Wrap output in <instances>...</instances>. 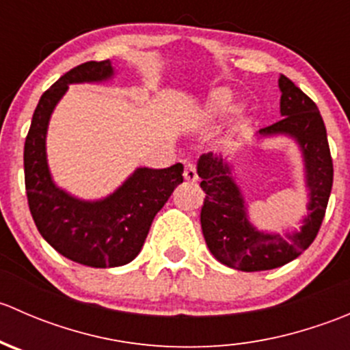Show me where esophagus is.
Masks as SVG:
<instances>
[{
  "label": "esophagus",
  "instance_id": "1",
  "mask_svg": "<svg viewBox=\"0 0 350 350\" xmlns=\"http://www.w3.org/2000/svg\"><path fill=\"white\" fill-rule=\"evenodd\" d=\"M183 176H185V179L188 183H195L198 179V174H196V167L193 162H188V164L185 165V172H183Z\"/></svg>",
  "mask_w": 350,
  "mask_h": 350
}]
</instances>
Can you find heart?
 Returning a JSON list of instances; mask_svg holds the SVG:
<instances>
[{
    "label": "heart",
    "mask_w": 350,
    "mask_h": 350,
    "mask_svg": "<svg viewBox=\"0 0 350 350\" xmlns=\"http://www.w3.org/2000/svg\"><path fill=\"white\" fill-rule=\"evenodd\" d=\"M234 108V96L228 90H215L208 100V113L215 116L227 115Z\"/></svg>",
    "instance_id": "b5f03b06"
}]
</instances>
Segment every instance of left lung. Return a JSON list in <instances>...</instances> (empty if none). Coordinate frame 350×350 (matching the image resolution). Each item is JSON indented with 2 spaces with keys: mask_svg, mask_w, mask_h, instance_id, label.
Wrapping results in <instances>:
<instances>
[{
  "mask_svg": "<svg viewBox=\"0 0 350 350\" xmlns=\"http://www.w3.org/2000/svg\"><path fill=\"white\" fill-rule=\"evenodd\" d=\"M280 90L283 120L260 129L259 135H289L301 149L310 191L308 215L303 218L301 230L284 237L257 230L249 221L230 165L213 152L203 154L198 161L200 186L204 191L200 220L208 249L221 264L245 273L284 266L312 245L325 217L334 183L325 123L319 108L286 76L280 77Z\"/></svg>",
  "mask_w": 350,
  "mask_h": 350,
  "instance_id": "8db88e82",
  "label": "left lung"
}]
</instances>
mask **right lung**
Segmentation results:
<instances>
[{
  "label": "right lung",
  "mask_w": 350,
  "mask_h": 350,
  "mask_svg": "<svg viewBox=\"0 0 350 350\" xmlns=\"http://www.w3.org/2000/svg\"><path fill=\"white\" fill-rule=\"evenodd\" d=\"M113 76L109 61H90L59 77L38 101L25 140L28 208L38 232L59 254L90 267H118L139 256L154 217L183 183V164L139 167L113 195L84 201L57 188L45 154L49 120L69 84L100 83Z\"/></svg>",
  "instance_id": "add662e5"
}]
</instances>
